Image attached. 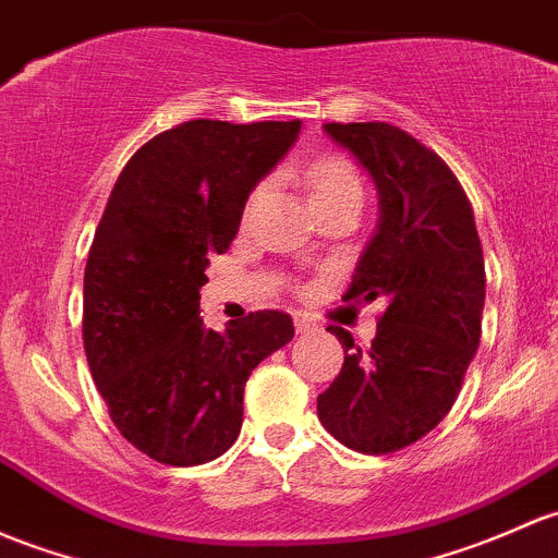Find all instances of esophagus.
I'll use <instances>...</instances> for the list:
<instances>
[{"mask_svg": "<svg viewBox=\"0 0 558 558\" xmlns=\"http://www.w3.org/2000/svg\"><path fill=\"white\" fill-rule=\"evenodd\" d=\"M294 326H296V333H310V331H315V328H318V324H315L310 315H302V313L294 315Z\"/></svg>", "mask_w": 558, "mask_h": 558, "instance_id": "obj_1", "label": "esophagus"}]
</instances>
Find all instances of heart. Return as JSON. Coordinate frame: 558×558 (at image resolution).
<instances>
[{"mask_svg":"<svg viewBox=\"0 0 558 558\" xmlns=\"http://www.w3.org/2000/svg\"><path fill=\"white\" fill-rule=\"evenodd\" d=\"M307 184L310 192H313V203L328 201V197H361L363 186L361 179L353 168L344 160H337V157H326V160H318L307 171Z\"/></svg>","mask_w":558,"mask_h":558,"instance_id":"1","label":"heart"}]
</instances>
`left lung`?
I'll use <instances>...</instances> for the list:
<instances>
[{"mask_svg":"<svg viewBox=\"0 0 558 558\" xmlns=\"http://www.w3.org/2000/svg\"><path fill=\"white\" fill-rule=\"evenodd\" d=\"M374 181L379 219L348 296L385 299L366 350L344 328V363L318 396V420L344 447L385 454L449 414L478 350L484 254L471 203L438 155L387 122H328Z\"/></svg>","mask_w":558,"mask_h":558,"instance_id":"obj_1","label":"left lung"}]
</instances>
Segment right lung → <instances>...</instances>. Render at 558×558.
I'll use <instances>...</instances> for the list:
<instances>
[{
    "mask_svg": "<svg viewBox=\"0 0 558 558\" xmlns=\"http://www.w3.org/2000/svg\"><path fill=\"white\" fill-rule=\"evenodd\" d=\"M302 122L192 120L146 141L111 190L85 267V355L109 417L166 465H203L232 447L251 372L294 339L259 310L214 331L201 289L240 230L256 184Z\"/></svg>",
    "mask_w": 558,
    "mask_h": 558,
    "instance_id": "1",
    "label": "right lung"
}]
</instances>
